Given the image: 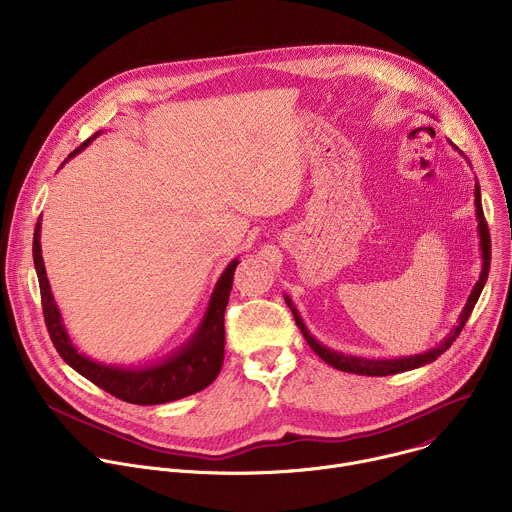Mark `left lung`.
Here are the masks:
<instances>
[{
	"label": "left lung",
	"mask_w": 512,
	"mask_h": 512,
	"mask_svg": "<svg viewBox=\"0 0 512 512\" xmlns=\"http://www.w3.org/2000/svg\"><path fill=\"white\" fill-rule=\"evenodd\" d=\"M452 143V141H450ZM458 150V148H456ZM458 154H462L458 150ZM464 156V154H462ZM466 158V156H464ZM468 162V160H466ZM470 164V162H468ZM474 206H476V221H478V239H480V257H482V271H480V277L474 285V289L470 291L468 296V302L464 306V310L460 312L458 316V322L456 326L452 328V332L429 350L421 352V354H411V356H399V358H367V356H354V354H344V352H338V350H332L328 348L326 344H322L318 338H314V334H310L308 326L304 324L296 304L291 302L289 296H283L285 304L289 306L291 314H294V320L298 324V328L302 330L306 342L310 344V348L324 360L328 362L330 367L338 369V371H344V373H354V375H364V377H387V375H397V373H405V371H413V369H419L423 367V364H429L433 362L437 356H442L450 346L452 342L458 338V334L462 332V328L466 326L482 289H484V283L488 279V269H490V235H488V225L484 221V212H482V200H480V184L476 180L474 184Z\"/></svg>",
	"instance_id": "left-lung-1"
}]
</instances>
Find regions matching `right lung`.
Returning a JSON list of instances; mask_svg holds the SVG:
<instances>
[{"instance_id": "obj_1", "label": "right lung", "mask_w": 512, "mask_h": 512, "mask_svg": "<svg viewBox=\"0 0 512 512\" xmlns=\"http://www.w3.org/2000/svg\"><path fill=\"white\" fill-rule=\"evenodd\" d=\"M97 135H101V131H97L93 137H89L81 145V148L72 152L64 160V164L75 158L77 154H81L83 150H87ZM40 221L42 216L38 218L36 229H34L32 253H34L38 283H40L44 320L58 354L70 369H75L79 375H83L103 391L133 405H162V403L178 401L182 397H188L206 389L218 377L223 367V358H225V310L229 304L239 257H235L225 267L221 277H218L198 328L192 332V336L184 344H180V348L166 354L158 362L139 364V367L105 364L83 354L75 346V342L70 340V334L62 322V314L56 306L50 281L46 275V267L42 259V243H40V229H42Z\"/></svg>"}]
</instances>
